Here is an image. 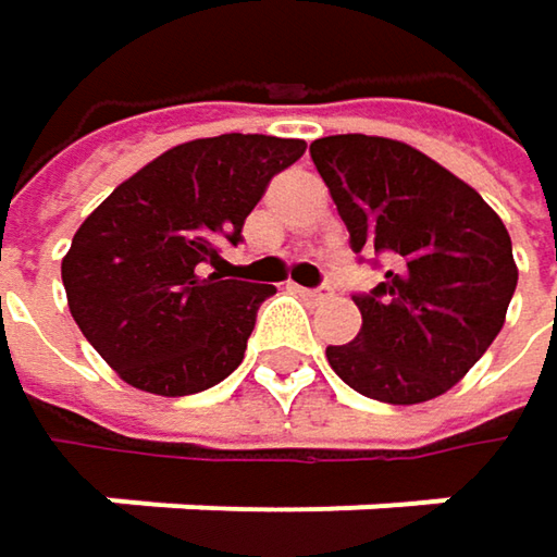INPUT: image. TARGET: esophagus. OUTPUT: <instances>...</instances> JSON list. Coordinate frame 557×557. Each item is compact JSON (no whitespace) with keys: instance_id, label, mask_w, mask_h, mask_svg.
Here are the masks:
<instances>
[{"instance_id":"34e87169","label":"esophagus","mask_w":557,"mask_h":557,"mask_svg":"<svg viewBox=\"0 0 557 557\" xmlns=\"http://www.w3.org/2000/svg\"><path fill=\"white\" fill-rule=\"evenodd\" d=\"M299 289V296L302 299H309V302H325V299H332V286H296Z\"/></svg>"}]
</instances>
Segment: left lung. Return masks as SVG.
<instances>
[{
	"label": "left lung",
	"mask_w": 557,
	"mask_h": 557,
	"mask_svg": "<svg viewBox=\"0 0 557 557\" xmlns=\"http://www.w3.org/2000/svg\"><path fill=\"white\" fill-rule=\"evenodd\" d=\"M309 154L351 251L387 264L371 293L351 296L364 322L355 342L325 348L332 371L396 406L442 396L500 335L519 280L506 225L478 189L403 141L329 135Z\"/></svg>",
	"instance_id": "obj_1"
}]
</instances>
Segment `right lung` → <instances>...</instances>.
Returning <instances> with one entry per match:
<instances>
[{"instance_id":"right-lung-1","label":"right lung","mask_w":557,"mask_h":557,"mask_svg":"<svg viewBox=\"0 0 557 557\" xmlns=\"http://www.w3.org/2000/svg\"><path fill=\"white\" fill-rule=\"evenodd\" d=\"M306 151L299 138L219 135L164 151L76 228L60 264L73 322L132 387L189 396L245 358L271 283L208 274L238 245L268 183ZM225 264V261H222Z\"/></svg>"}]
</instances>
